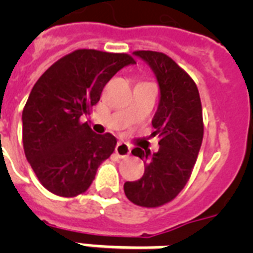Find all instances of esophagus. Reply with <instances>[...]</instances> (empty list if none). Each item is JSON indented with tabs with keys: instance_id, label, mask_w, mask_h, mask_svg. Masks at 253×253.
<instances>
[{
	"instance_id": "1",
	"label": "esophagus",
	"mask_w": 253,
	"mask_h": 253,
	"mask_svg": "<svg viewBox=\"0 0 253 253\" xmlns=\"http://www.w3.org/2000/svg\"><path fill=\"white\" fill-rule=\"evenodd\" d=\"M115 154L118 155L119 158H127L128 155L131 154V147L127 144V143L119 142L117 146H115Z\"/></svg>"
}]
</instances>
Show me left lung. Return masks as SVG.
<instances>
[{
	"label": "left lung",
	"instance_id": "1",
	"mask_svg": "<svg viewBox=\"0 0 253 253\" xmlns=\"http://www.w3.org/2000/svg\"><path fill=\"white\" fill-rule=\"evenodd\" d=\"M150 65L158 80L160 97L152 126L159 135V151L134 148L131 154L144 162L140 180L125 182V194L135 205L158 208L172 201L192 174L204 138L202 106L196 83L166 53L135 51Z\"/></svg>",
	"mask_w": 253,
	"mask_h": 253
}]
</instances>
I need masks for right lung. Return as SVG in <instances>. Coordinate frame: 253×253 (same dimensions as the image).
Instances as JSON below:
<instances>
[{"mask_svg": "<svg viewBox=\"0 0 253 253\" xmlns=\"http://www.w3.org/2000/svg\"><path fill=\"white\" fill-rule=\"evenodd\" d=\"M127 53L77 49L52 64L34 85L22 113V139L38 180L53 194L76 197L94 180L117 139L98 135L81 117L99 101L105 85L123 67Z\"/></svg>", "mask_w": 253, "mask_h": 253, "instance_id": "add662e5", "label": "right lung"}]
</instances>
